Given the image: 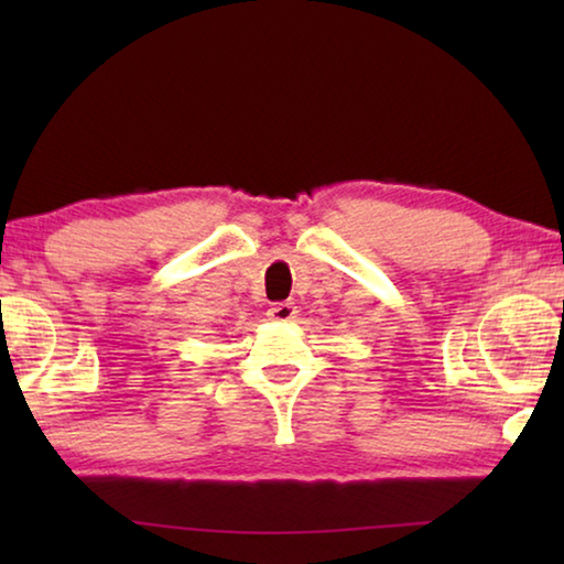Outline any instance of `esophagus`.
<instances>
[{
    "label": "esophagus",
    "instance_id": "34e87169",
    "mask_svg": "<svg viewBox=\"0 0 564 564\" xmlns=\"http://www.w3.org/2000/svg\"><path fill=\"white\" fill-rule=\"evenodd\" d=\"M295 305L293 303H273L271 308H269V316H271V321H281V323H285V321H293L295 318Z\"/></svg>",
    "mask_w": 564,
    "mask_h": 564
}]
</instances>
